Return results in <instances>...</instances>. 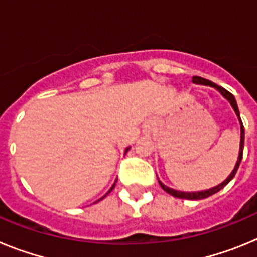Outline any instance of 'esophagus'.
<instances>
[{
    "label": "esophagus",
    "mask_w": 257,
    "mask_h": 257,
    "mask_svg": "<svg viewBox=\"0 0 257 257\" xmlns=\"http://www.w3.org/2000/svg\"><path fill=\"white\" fill-rule=\"evenodd\" d=\"M152 130H153V126L151 123H148L145 126V134H151Z\"/></svg>",
    "instance_id": "1"
}]
</instances>
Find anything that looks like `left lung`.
Wrapping results in <instances>:
<instances>
[{"instance_id": "1", "label": "left lung", "mask_w": 257, "mask_h": 257, "mask_svg": "<svg viewBox=\"0 0 257 257\" xmlns=\"http://www.w3.org/2000/svg\"><path fill=\"white\" fill-rule=\"evenodd\" d=\"M193 83H197V85H206V86H210V87H213L216 88L217 91L220 92V94L222 95V96L225 97L226 100L230 103L231 108L234 109L235 114H237L238 119H239V123H240V144H239V156H238V160H237V163H235L234 169H233V171L230 172V175H229L228 178L225 179V180L222 181L221 184H219V185H216V187L211 188V189H207V190H201V192H179V190H175V189H171V188H169L167 185H165V184L161 183L160 180H158V183H160L161 188H162L165 192H167L169 194H171V196L176 197V198H181V199H203V198H207V197L212 196V194H215V193H217L219 190H221L222 188L225 187L226 184L229 183V181L231 180V179L234 178V175L237 174V170L238 167H239V163L240 161H242V156H243V145H244V127H243V123H242V121H240V115H239V110H238V105H237V101H235L234 96L230 94V92L228 91V90H225L224 87H221V86H217L216 83L211 82V81H208V79L206 78H202V77H198V76H194L192 78Z\"/></svg>"}]
</instances>
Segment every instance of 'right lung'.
<instances>
[{
	"mask_svg": "<svg viewBox=\"0 0 257 257\" xmlns=\"http://www.w3.org/2000/svg\"><path fill=\"white\" fill-rule=\"evenodd\" d=\"M128 149H130V148H127L126 151H124V153H126V152L128 151ZM114 185H115V184H113V187L110 188V189H109V192H108V193H110V192H112V190H113V188H114ZM108 193H106V194H108ZM106 194H105V196H106ZM105 196H104V197H105ZM104 197H103V198H104ZM99 201H100V199H99ZM99 201H97V202H99Z\"/></svg>",
	"mask_w": 257,
	"mask_h": 257,
	"instance_id": "obj_1",
	"label": "right lung"
}]
</instances>
